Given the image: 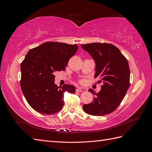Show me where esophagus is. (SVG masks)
Masks as SVG:
<instances>
[{"instance_id": "34e87169", "label": "esophagus", "mask_w": 152, "mask_h": 152, "mask_svg": "<svg viewBox=\"0 0 152 152\" xmlns=\"http://www.w3.org/2000/svg\"><path fill=\"white\" fill-rule=\"evenodd\" d=\"M76 91L78 92V93H80V92L83 91V89H82L81 88H80V87H79V88H77V89H76Z\"/></svg>"}]
</instances>
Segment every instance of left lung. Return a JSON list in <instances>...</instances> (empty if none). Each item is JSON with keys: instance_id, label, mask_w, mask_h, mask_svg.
<instances>
[{"instance_id": "1", "label": "left lung", "mask_w": 152, "mask_h": 152, "mask_svg": "<svg viewBox=\"0 0 152 152\" xmlns=\"http://www.w3.org/2000/svg\"><path fill=\"white\" fill-rule=\"evenodd\" d=\"M94 60V77L103 82L102 89L95 93L93 101L83 105L84 111L94 116H102L115 110L125 97L129 87L130 70L127 59L116 46L107 43L81 44Z\"/></svg>"}]
</instances>
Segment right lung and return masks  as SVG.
Masks as SVG:
<instances>
[{"mask_svg":"<svg viewBox=\"0 0 152 152\" xmlns=\"http://www.w3.org/2000/svg\"><path fill=\"white\" fill-rule=\"evenodd\" d=\"M78 50L77 44L48 42L30 49L21 64L20 86L27 102L40 113L52 115L64 105V93H75V87L54 83V73L65 70Z\"/></svg>","mask_w":152,"mask_h":152,"instance_id":"add662e5","label":"right lung"}]
</instances>
